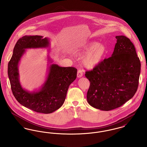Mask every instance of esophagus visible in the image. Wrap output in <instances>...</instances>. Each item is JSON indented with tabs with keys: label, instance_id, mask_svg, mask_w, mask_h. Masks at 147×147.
<instances>
[{
	"label": "esophagus",
	"instance_id": "34e87169",
	"mask_svg": "<svg viewBox=\"0 0 147 147\" xmlns=\"http://www.w3.org/2000/svg\"><path fill=\"white\" fill-rule=\"evenodd\" d=\"M83 76V72L82 71L80 70H79L77 72V77L78 78H81V77Z\"/></svg>",
	"mask_w": 147,
	"mask_h": 147
}]
</instances>
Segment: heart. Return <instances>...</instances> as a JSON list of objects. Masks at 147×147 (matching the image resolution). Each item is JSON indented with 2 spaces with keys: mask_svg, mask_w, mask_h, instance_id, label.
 <instances>
[{
  "mask_svg": "<svg viewBox=\"0 0 147 147\" xmlns=\"http://www.w3.org/2000/svg\"><path fill=\"white\" fill-rule=\"evenodd\" d=\"M107 54V48L102 43L88 42L74 52L76 56L81 58L84 56L82 64L85 68L92 70L101 63Z\"/></svg>",
  "mask_w": 147,
  "mask_h": 147,
  "instance_id": "heart-1",
  "label": "heart"
}]
</instances>
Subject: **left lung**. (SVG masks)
<instances>
[{
    "label": "left lung",
    "instance_id": "1",
    "mask_svg": "<svg viewBox=\"0 0 147 147\" xmlns=\"http://www.w3.org/2000/svg\"><path fill=\"white\" fill-rule=\"evenodd\" d=\"M112 56L85 74L90 85L87 101L92 107L109 111L123 105L137 90L140 62L133 43L125 36H116Z\"/></svg>",
    "mask_w": 147,
    "mask_h": 147
}]
</instances>
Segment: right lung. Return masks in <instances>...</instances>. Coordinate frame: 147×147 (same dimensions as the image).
<instances>
[{"label":"right lung","mask_w":147,"mask_h":147,"mask_svg":"<svg viewBox=\"0 0 147 147\" xmlns=\"http://www.w3.org/2000/svg\"><path fill=\"white\" fill-rule=\"evenodd\" d=\"M50 46V40L42 36H25L16 42L13 54L8 63L7 74L14 97L21 105L34 111L51 113L63 105L69 86L77 78V69L74 67H62L48 55L49 68L45 81L41 86L33 91L25 89L20 82L19 64L26 49H46Z\"/></svg>","instance_id":"1"}]
</instances>
